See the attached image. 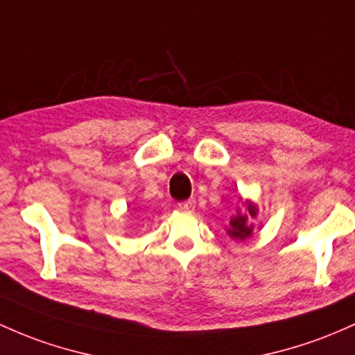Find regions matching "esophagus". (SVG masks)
I'll list each match as a JSON object with an SVG mask.
<instances>
[{"mask_svg":"<svg viewBox=\"0 0 355 355\" xmlns=\"http://www.w3.org/2000/svg\"><path fill=\"white\" fill-rule=\"evenodd\" d=\"M193 207H196V200H193V198H189V200H184L178 204V209L185 210V212H189V210H192Z\"/></svg>","mask_w":355,"mask_h":355,"instance_id":"esophagus-1","label":"esophagus"}]
</instances>
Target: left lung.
<instances>
[{
    "label": "left lung",
    "instance_id": "8db88e82",
    "mask_svg": "<svg viewBox=\"0 0 355 355\" xmlns=\"http://www.w3.org/2000/svg\"><path fill=\"white\" fill-rule=\"evenodd\" d=\"M239 204L243 205V210L239 207L236 209V214L229 220V225L225 227L227 234L231 239L234 241H246L252 236V231H254V220L258 217V204L251 200V198H246L244 200L243 197L239 196Z\"/></svg>",
    "mask_w": 355,
    "mask_h": 355
}]
</instances>
